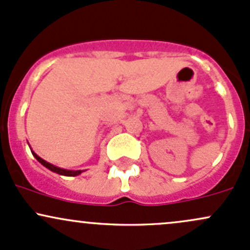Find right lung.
Masks as SVG:
<instances>
[{
	"label": "right lung",
	"instance_id": "add662e5",
	"mask_svg": "<svg viewBox=\"0 0 250 250\" xmlns=\"http://www.w3.org/2000/svg\"><path fill=\"white\" fill-rule=\"evenodd\" d=\"M31 152H32L33 157H35V158L38 160V162L41 163L42 165H44L45 167H48V169L51 170L52 172L60 173V175H63V176H78V175H80L81 172H83L81 170H78V171H73V170H65V169H61V167H55V165H52V164H50V163L45 162L44 159H42L41 157L37 156V154L33 151H31Z\"/></svg>",
	"mask_w": 250,
	"mask_h": 250
}]
</instances>
